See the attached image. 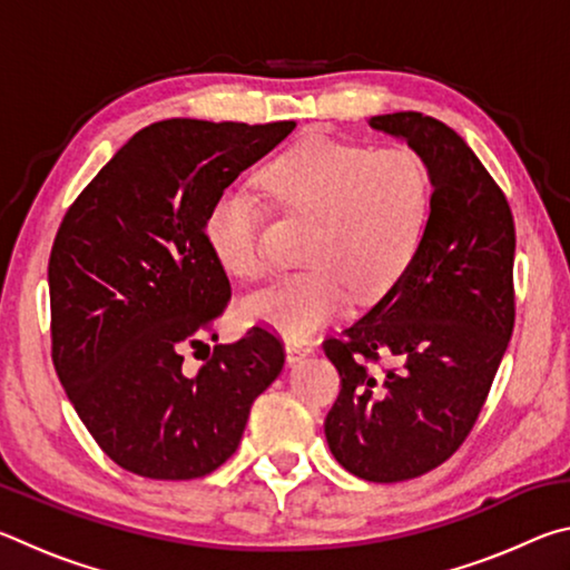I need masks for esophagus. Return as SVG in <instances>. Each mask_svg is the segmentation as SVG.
<instances>
[{"label": "esophagus", "mask_w": 570, "mask_h": 570, "mask_svg": "<svg viewBox=\"0 0 570 570\" xmlns=\"http://www.w3.org/2000/svg\"><path fill=\"white\" fill-rule=\"evenodd\" d=\"M312 352H314V344H308V342H302V340H288L286 342V362L288 364L302 362L304 356H308Z\"/></svg>", "instance_id": "esophagus-1"}]
</instances>
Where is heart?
<instances>
[{
	"instance_id": "heart-1",
	"label": "heart",
	"mask_w": 570,
	"mask_h": 570,
	"mask_svg": "<svg viewBox=\"0 0 570 570\" xmlns=\"http://www.w3.org/2000/svg\"><path fill=\"white\" fill-rule=\"evenodd\" d=\"M266 186L286 208L314 216L304 258L312 266L274 278L240 302L246 320L286 340L332 322L350 296L382 294L417 254L430 210V173L407 146L370 148L316 135L278 156ZM206 244L236 278L268 266L264 206L248 186L210 200Z\"/></svg>"
}]
</instances>
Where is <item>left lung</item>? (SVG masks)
<instances>
[{
    "label": "left lung",
    "instance_id": "obj_1",
    "mask_svg": "<svg viewBox=\"0 0 570 570\" xmlns=\"http://www.w3.org/2000/svg\"><path fill=\"white\" fill-rule=\"evenodd\" d=\"M430 173L417 254L324 354L342 377L326 414L332 455L372 482L420 478L470 435L515 322L513 214L460 135L430 115H374ZM391 362L380 371L381 356Z\"/></svg>",
    "mask_w": 570,
    "mask_h": 570
}]
</instances>
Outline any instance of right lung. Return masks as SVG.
Wrapping results in <instances>:
<instances>
[{"mask_svg":"<svg viewBox=\"0 0 570 570\" xmlns=\"http://www.w3.org/2000/svg\"><path fill=\"white\" fill-rule=\"evenodd\" d=\"M294 128L153 122L62 218L47 268L52 362L95 442L135 475L193 480L224 465L284 370L282 342L262 326L216 344L196 374L183 354L218 342L230 298L204 236L210 200Z\"/></svg>","mask_w":570,"mask_h":570,"instance_id":"obj_1","label":"right lung"}]
</instances>
